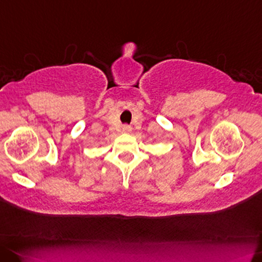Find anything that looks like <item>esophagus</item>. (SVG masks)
Instances as JSON below:
<instances>
[{"mask_svg": "<svg viewBox=\"0 0 262 262\" xmlns=\"http://www.w3.org/2000/svg\"><path fill=\"white\" fill-rule=\"evenodd\" d=\"M122 132L124 133V134H129V133L132 132V127L128 126V124H124V126L122 127Z\"/></svg>", "mask_w": 262, "mask_h": 262, "instance_id": "obj_1", "label": "esophagus"}]
</instances>
